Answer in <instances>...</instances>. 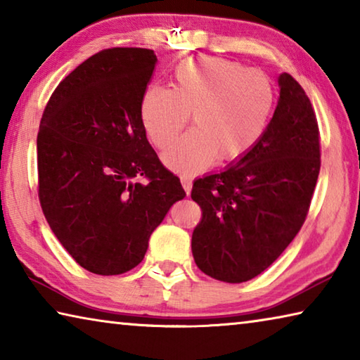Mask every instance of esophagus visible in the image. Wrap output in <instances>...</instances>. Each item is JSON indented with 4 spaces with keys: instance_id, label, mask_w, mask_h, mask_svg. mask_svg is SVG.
<instances>
[{
    "instance_id": "obj_1",
    "label": "esophagus",
    "mask_w": 360,
    "mask_h": 360,
    "mask_svg": "<svg viewBox=\"0 0 360 360\" xmlns=\"http://www.w3.org/2000/svg\"><path fill=\"white\" fill-rule=\"evenodd\" d=\"M181 184H182V187H184L186 193L191 195V191H192V181H191V178H187V176H181Z\"/></svg>"
}]
</instances>
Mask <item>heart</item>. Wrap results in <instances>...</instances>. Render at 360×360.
<instances>
[{"instance_id": "heart-1", "label": "heart", "mask_w": 360, "mask_h": 360, "mask_svg": "<svg viewBox=\"0 0 360 360\" xmlns=\"http://www.w3.org/2000/svg\"><path fill=\"white\" fill-rule=\"evenodd\" d=\"M275 108L271 81L224 58H193L176 66L172 89L152 84L139 101V117L157 148H167L179 135L192 112L195 129L165 154V165L193 174L217 162L246 157L265 135Z\"/></svg>"}]
</instances>
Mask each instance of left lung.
Instances as JSON below:
<instances>
[{
	"label": "left lung",
	"instance_id": "obj_1",
	"mask_svg": "<svg viewBox=\"0 0 360 360\" xmlns=\"http://www.w3.org/2000/svg\"><path fill=\"white\" fill-rule=\"evenodd\" d=\"M259 144L221 173L193 182L202 221L192 233L195 264L224 283L260 275L295 238L307 219L321 169L319 129L311 101L288 72Z\"/></svg>",
	"mask_w": 360,
	"mask_h": 360
}]
</instances>
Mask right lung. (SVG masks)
<instances>
[{"label":"right lung","instance_id":"add662e5","mask_svg":"<svg viewBox=\"0 0 360 360\" xmlns=\"http://www.w3.org/2000/svg\"><path fill=\"white\" fill-rule=\"evenodd\" d=\"M155 63L150 49H105L58 84L42 114L41 208L62 246L95 275L135 268L152 231L186 197L139 117Z\"/></svg>","mask_w":360,"mask_h":360}]
</instances>
